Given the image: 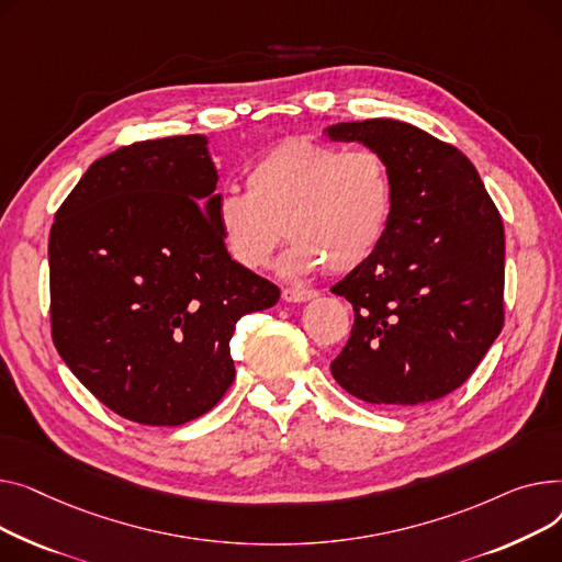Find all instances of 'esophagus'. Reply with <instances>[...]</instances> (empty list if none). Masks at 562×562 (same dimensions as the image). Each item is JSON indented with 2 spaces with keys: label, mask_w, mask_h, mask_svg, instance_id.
Masks as SVG:
<instances>
[{
  "label": "esophagus",
  "mask_w": 562,
  "mask_h": 562,
  "mask_svg": "<svg viewBox=\"0 0 562 562\" xmlns=\"http://www.w3.org/2000/svg\"><path fill=\"white\" fill-rule=\"evenodd\" d=\"M281 296H283V302H288V304H302V302H308V300H313V296H317V292L315 290H304V288H285L281 292Z\"/></svg>",
  "instance_id": "34e87169"
}]
</instances>
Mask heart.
<instances>
[{
	"mask_svg": "<svg viewBox=\"0 0 562 562\" xmlns=\"http://www.w3.org/2000/svg\"><path fill=\"white\" fill-rule=\"evenodd\" d=\"M247 192L217 196L213 220L228 258L266 268L285 236V274L351 272L379 249L392 211V179L372 149H345L315 138H288L258 156Z\"/></svg>",
	"mask_w": 562,
	"mask_h": 562,
	"instance_id": "obj_1",
	"label": "heart"
}]
</instances>
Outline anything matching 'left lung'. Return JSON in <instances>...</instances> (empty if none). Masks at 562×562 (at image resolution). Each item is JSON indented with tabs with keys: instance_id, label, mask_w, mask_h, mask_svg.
Listing matches in <instances>:
<instances>
[{
	"instance_id": "obj_1",
	"label": "left lung",
	"mask_w": 562,
	"mask_h": 562,
	"mask_svg": "<svg viewBox=\"0 0 562 562\" xmlns=\"http://www.w3.org/2000/svg\"><path fill=\"white\" fill-rule=\"evenodd\" d=\"M390 170L392 211L379 249L331 292L353 306L331 362L353 397L413 408L463 385L504 326V222L470 158L400 120L340 122Z\"/></svg>"
}]
</instances>
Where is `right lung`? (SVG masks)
<instances>
[{
    "mask_svg": "<svg viewBox=\"0 0 562 562\" xmlns=\"http://www.w3.org/2000/svg\"><path fill=\"white\" fill-rule=\"evenodd\" d=\"M217 170L202 134L94 160L49 234L52 338L65 366L124 419L179 426L234 383L236 322L279 288L224 251Z\"/></svg>",
    "mask_w": 562,
    "mask_h": 562,
    "instance_id": "obj_1",
    "label": "right lung"
}]
</instances>
